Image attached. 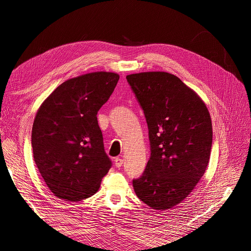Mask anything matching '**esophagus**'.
I'll return each instance as SVG.
<instances>
[{"label":"esophagus","mask_w":251,"mask_h":251,"mask_svg":"<svg viewBox=\"0 0 251 251\" xmlns=\"http://www.w3.org/2000/svg\"><path fill=\"white\" fill-rule=\"evenodd\" d=\"M123 163H124V160H123V159H121V158H116L115 159V166H116V168H121V165H123Z\"/></svg>","instance_id":"obj_1"}]
</instances>
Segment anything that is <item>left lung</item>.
Masks as SVG:
<instances>
[{"mask_svg":"<svg viewBox=\"0 0 251 251\" xmlns=\"http://www.w3.org/2000/svg\"><path fill=\"white\" fill-rule=\"evenodd\" d=\"M127 82L149 127L151 157L133 180L136 196L166 210L193 192L208 165L212 143L209 112L194 90L168 72L130 74Z\"/></svg>","mask_w":251,"mask_h":251,"instance_id":"left-lung-1","label":"left lung"}]
</instances>
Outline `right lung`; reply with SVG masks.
Here are the masks:
<instances>
[{
    "instance_id": "right-lung-1",
    "label": "right lung",
    "mask_w": 251,
    "mask_h": 251,
    "mask_svg": "<svg viewBox=\"0 0 251 251\" xmlns=\"http://www.w3.org/2000/svg\"><path fill=\"white\" fill-rule=\"evenodd\" d=\"M118 79V74L104 71L68 79L37 111L31 134L33 158L57 198L72 202L89 198L111 169L97 112Z\"/></svg>"
}]
</instances>
